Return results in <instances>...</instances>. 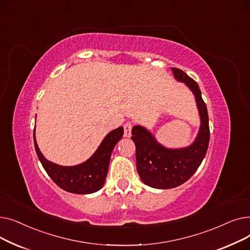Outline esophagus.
<instances>
[{
    "mask_svg": "<svg viewBox=\"0 0 250 250\" xmlns=\"http://www.w3.org/2000/svg\"><path fill=\"white\" fill-rule=\"evenodd\" d=\"M132 128H133V123L127 122L124 125V135L125 137H130L132 135Z\"/></svg>",
    "mask_w": 250,
    "mask_h": 250,
    "instance_id": "esophagus-1",
    "label": "esophagus"
}]
</instances>
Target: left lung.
I'll use <instances>...</instances> for the list:
<instances>
[{
    "instance_id": "left-lung-1",
    "label": "left lung",
    "mask_w": 250,
    "mask_h": 250,
    "mask_svg": "<svg viewBox=\"0 0 250 250\" xmlns=\"http://www.w3.org/2000/svg\"><path fill=\"white\" fill-rule=\"evenodd\" d=\"M171 70L176 80L185 82L194 94L201 115V127L191 146L174 150L161 146L145 127H133L132 140L136 145L138 173L145 185L160 189L173 188L188 181L204 160L209 141L207 105L198 83L182 70Z\"/></svg>"
}]
</instances>
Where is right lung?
Here are the masks:
<instances>
[{
	"mask_svg": "<svg viewBox=\"0 0 250 250\" xmlns=\"http://www.w3.org/2000/svg\"><path fill=\"white\" fill-rule=\"evenodd\" d=\"M124 135V127L120 126L105 137L99 148L86 162L76 166H60L47 161L39 151L33 132L34 147L46 173L61 188L65 191L87 194L99 190L105 182L110 156L116 143Z\"/></svg>",
	"mask_w": 250,
	"mask_h": 250,
	"instance_id": "add662e5",
	"label": "right lung"
}]
</instances>
